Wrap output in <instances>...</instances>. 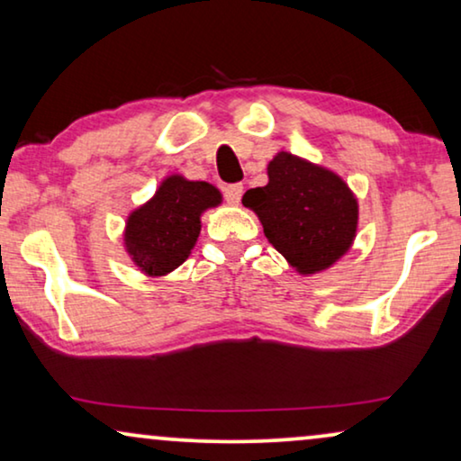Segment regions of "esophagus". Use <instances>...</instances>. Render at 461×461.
Here are the masks:
<instances>
[{"label":"esophagus","instance_id":"obj_1","mask_svg":"<svg viewBox=\"0 0 461 461\" xmlns=\"http://www.w3.org/2000/svg\"><path fill=\"white\" fill-rule=\"evenodd\" d=\"M241 194H243V185L224 186V199L229 201L230 205H239V201H241Z\"/></svg>","mask_w":461,"mask_h":461}]
</instances>
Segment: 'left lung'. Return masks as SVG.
<instances>
[{
	"label": "left lung",
	"mask_w": 461,
	"mask_h": 461,
	"mask_svg": "<svg viewBox=\"0 0 461 461\" xmlns=\"http://www.w3.org/2000/svg\"><path fill=\"white\" fill-rule=\"evenodd\" d=\"M243 205L258 213L264 235L302 275L338 262L355 241L358 205L346 182L292 153L268 163V185L249 188Z\"/></svg>",
	"instance_id": "8db88e82"
}]
</instances>
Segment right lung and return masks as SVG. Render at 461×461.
Returning a JSON list of instances; mask_svg holds the SVG:
<instances>
[{
    "label": "right lung",
    "mask_w": 461,
    "mask_h": 461,
    "mask_svg": "<svg viewBox=\"0 0 461 461\" xmlns=\"http://www.w3.org/2000/svg\"><path fill=\"white\" fill-rule=\"evenodd\" d=\"M222 194L207 182L169 176L155 197L130 213L125 249L142 273L163 276L178 268L197 243L201 213L216 207Z\"/></svg>",
    "instance_id": "right-lung-1"
}]
</instances>
